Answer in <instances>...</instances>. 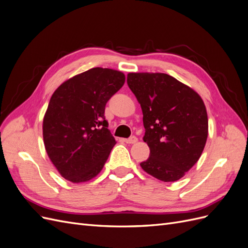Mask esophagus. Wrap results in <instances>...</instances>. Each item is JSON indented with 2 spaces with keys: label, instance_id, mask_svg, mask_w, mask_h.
Segmentation results:
<instances>
[{
  "label": "esophagus",
  "instance_id": "1",
  "mask_svg": "<svg viewBox=\"0 0 248 248\" xmlns=\"http://www.w3.org/2000/svg\"><path fill=\"white\" fill-rule=\"evenodd\" d=\"M124 141L126 142V144H136V142L138 141V138L132 136V137H130L129 139H125Z\"/></svg>",
  "mask_w": 248,
  "mask_h": 248
}]
</instances>
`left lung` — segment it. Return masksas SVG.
Masks as SVG:
<instances>
[{
	"label": "left lung",
	"mask_w": 248,
	"mask_h": 248,
	"mask_svg": "<svg viewBox=\"0 0 248 248\" xmlns=\"http://www.w3.org/2000/svg\"><path fill=\"white\" fill-rule=\"evenodd\" d=\"M127 85L142 110L150 157L140 163L163 182L181 179L198 162L208 137L204 101L191 88L166 73H128Z\"/></svg>",
	"instance_id": "obj_1"
}]
</instances>
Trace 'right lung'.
<instances>
[{
  "label": "right lung",
  "instance_id": "obj_1",
  "mask_svg": "<svg viewBox=\"0 0 248 248\" xmlns=\"http://www.w3.org/2000/svg\"><path fill=\"white\" fill-rule=\"evenodd\" d=\"M124 82L121 71L96 67L64 81L52 94L43 119L44 146L68 181L87 182L103 169L116 144L104 109Z\"/></svg>",
  "mask_w": 248,
  "mask_h": 248
}]
</instances>
